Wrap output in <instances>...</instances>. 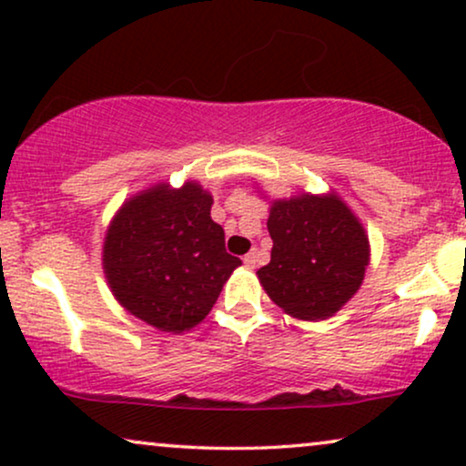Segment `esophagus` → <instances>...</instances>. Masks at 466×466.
Returning <instances> with one entry per match:
<instances>
[{"label": "esophagus", "mask_w": 466, "mask_h": 466, "mask_svg": "<svg viewBox=\"0 0 466 466\" xmlns=\"http://www.w3.org/2000/svg\"><path fill=\"white\" fill-rule=\"evenodd\" d=\"M244 263H246V266H248V268H257V266H259V252H257V250L248 252V255L244 257Z\"/></svg>", "instance_id": "1"}]
</instances>
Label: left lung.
Listing matches in <instances>:
<instances>
[{
    "label": "left lung",
    "instance_id": "left-lung-1",
    "mask_svg": "<svg viewBox=\"0 0 466 466\" xmlns=\"http://www.w3.org/2000/svg\"><path fill=\"white\" fill-rule=\"evenodd\" d=\"M268 231L272 259L259 280L274 304L300 319H326L356 294L370 263L365 228L337 197L277 200Z\"/></svg>",
    "mask_w": 466,
    "mask_h": 466
}]
</instances>
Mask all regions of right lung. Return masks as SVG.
Returning a JSON list of instances; mask_svg holds the SVG:
<instances>
[{"instance_id":"right-lung-1","label":"right lung","mask_w":466,"mask_h":466,"mask_svg":"<svg viewBox=\"0 0 466 466\" xmlns=\"http://www.w3.org/2000/svg\"><path fill=\"white\" fill-rule=\"evenodd\" d=\"M214 198L198 183L155 186L127 200L103 244V269L116 300L166 332H183L207 318L239 257L224 248L211 220Z\"/></svg>"}]
</instances>
